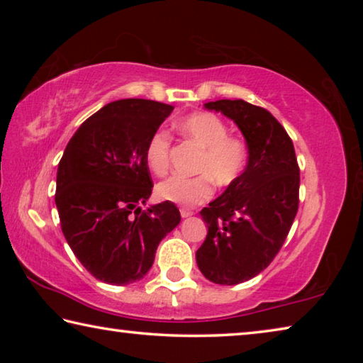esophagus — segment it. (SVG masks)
Masks as SVG:
<instances>
[{"label":"esophagus","mask_w":363,"mask_h":363,"mask_svg":"<svg viewBox=\"0 0 363 363\" xmlns=\"http://www.w3.org/2000/svg\"><path fill=\"white\" fill-rule=\"evenodd\" d=\"M194 214L192 210H189V208H181V216L182 218H190Z\"/></svg>","instance_id":"obj_1"}]
</instances>
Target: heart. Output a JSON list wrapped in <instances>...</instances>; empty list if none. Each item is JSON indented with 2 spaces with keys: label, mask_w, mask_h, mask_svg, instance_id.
<instances>
[{
  "label": "heart",
  "mask_w": 363,
  "mask_h": 363,
  "mask_svg": "<svg viewBox=\"0 0 363 363\" xmlns=\"http://www.w3.org/2000/svg\"><path fill=\"white\" fill-rule=\"evenodd\" d=\"M179 131L189 143L201 149L194 177L173 176L157 186L160 200L182 206H195L210 200L214 182L229 187L240 179L248 164V147L242 138L230 136L229 128L218 115L199 112L179 123ZM173 136L168 131L153 133L145 145V163L153 174L163 176L169 168Z\"/></svg>",
  "instance_id": "obj_1"
}]
</instances>
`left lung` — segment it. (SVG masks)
I'll use <instances>...</instances> for the list:
<instances>
[{
  "label": "left lung",
  "mask_w": 363,
  "mask_h": 363,
  "mask_svg": "<svg viewBox=\"0 0 363 363\" xmlns=\"http://www.w3.org/2000/svg\"><path fill=\"white\" fill-rule=\"evenodd\" d=\"M237 123L248 145L240 179L200 211L208 225L196 264L218 285L262 272L285 243L299 206V167L293 140L269 110L242 99L205 104Z\"/></svg>",
  "instance_id": "left-lung-1"
}]
</instances>
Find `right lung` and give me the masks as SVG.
<instances>
[{
	"mask_svg": "<svg viewBox=\"0 0 363 363\" xmlns=\"http://www.w3.org/2000/svg\"><path fill=\"white\" fill-rule=\"evenodd\" d=\"M173 108L147 99L110 102L78 128L59 162L64 237L84 269L106 284L143 279L158 243L181 223L171 201L140 210L153 187L145 145Z\"/></svg>",
	"mask_w": 363,
	"mask_h": 363,
	"instance_id": "add662e5",
	"label": "right lung"
}]
</instances>
